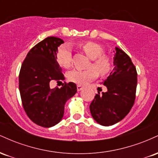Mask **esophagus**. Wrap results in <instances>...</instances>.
Wrapping results in <instances>:
<instances>
[{"label":"esophagus","instance_id":"obj_1","mask_svg":"<svg viewBox=\"0 0 158 158\" xmlns=\"http://www.w3.org/2000/svg\"><path fill=\"white\" fill-rule=\"evenodd\" d=\"M83 89V86L81 85H77V90L78 91H80Z\"/></svg>","mask_w":158,"mask_h":158}]
</instances>
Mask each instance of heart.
Returning <instances> with one entry per match:
<instances>
[{"label": "heart", "instance_id": "b5f03b06", "mask_svg": "<svg viewBox=\"0 0 158 158\" xmlns=\"http://www.w3.org/2000/svg\"><path fill=\"white\" fill-rule=\"evenodd\" d=\"M79 48L91 59L90 68L85 70H73L68 72L67 77L69 81L78 85H85L94 80L98 73L106 76L112 68V61L108 55L104 53V48L101 44L93 41H86L79 44ZM56 61L61 68H70L72 64V55L70 47L63 45L59 48L56 56Z\"/></svg>", "mask_w": 158, "mask_h": 158}]
</instances>
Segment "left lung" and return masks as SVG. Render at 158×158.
Segmentation results:
<instances>
[{
	"label": "left lung",
	"mask_w": 158,
	"mask_h": 158,
	"mask_svg": "<svg viewBox=\"0 0 158 158\" xmlns=\"http://www.w3.org/2000/svg\"><path fill=\"white\" fill-rule=\"evenodd\" d=\"M113 71L102 84L107 92L96 94L90 105L93 118L99 124L109 126L129 113L135 103L137 73L135 64L124 51L116 48Z\"/></svg>",
	"instance_id": "obj_1"
}]
</instances>
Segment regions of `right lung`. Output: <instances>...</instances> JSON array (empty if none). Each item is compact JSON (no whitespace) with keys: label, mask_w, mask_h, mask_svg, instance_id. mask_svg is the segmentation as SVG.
<instances>
[{"label":"right lung","mask_w":158,"mask_h":158,"mask_svg":"<svg viewBox=\"0 0 158 158\" xmlns=\"http://www.w3.org/2000/svg\"><path fill=\"white\" fill-rule=\"evenodd\" d=\"M64 41L59 38L48 37L29 51L19 73V90L23 108L28 117L44 128L59 123L64 115V105L77 93L73 82L63 83L59 88L50 87L53 81L64 80L56 61L58 47Z\"/></svg>","instance_id":"right-lung-1"}]
</instances>
